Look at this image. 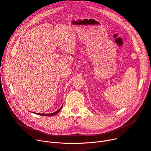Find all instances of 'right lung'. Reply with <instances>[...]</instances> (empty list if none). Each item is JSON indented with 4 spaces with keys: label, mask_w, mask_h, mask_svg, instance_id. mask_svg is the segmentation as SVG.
<instances>
[{
    "label": "right lung",
    "mask_w": 151,
    "mask_h": 151,
    "mask_svg": "<svg viewBox=\"0 0 151 151\" xmlns=\"http://www.w3.org/2000/svg\"><path fill=\"white\" fill-rule=\"evenodd\" d=\"M62 107H63V105L61 106V107H60V109H59V110H58L57 111H56L55 112H54V113H49V114H44V113H36V114H40V115H42V116H54V115H55V114H57L60 110H61V109H62Z\"/></svg>",
    "instance_id": "obj_1"
}]
</instances>
